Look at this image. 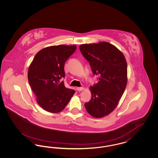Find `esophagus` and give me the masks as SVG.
<instances>
[{
	"label": "esophagus",
	"mask_w": 158,
	"mask_h": 158,
	"mask_svg": "<svg viewBox=\"0 0 158 158\" xmlns=\"http://www.w3.org/2000/svg\"><path fill=\"white\" fill-rule=\"evenodd\" d=\"M77 90H78L79 92H81V91L84 90V88L83 87H78V88H77Z\"/></svg>",
	"instance_id": "34e87169"
}]
</instances>
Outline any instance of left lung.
<instances>
[{"mask_svg": "<svg viewBox=\"0 0 158 158\" xmlns=\"http://www.w3.org/2000/svg\"><path fill=\"white\" fill-rule=\"evenodd\" d=\"M79 48L93 73L99 75L98 82L89 88L92 98L85 106L93 117L102 118L116 108L126 89L127 61L122 52L108 42L81 44Z\"/></svg>", "mask_w": 158, "mask_h": 158, "instance_id": "8db88e82", "label": "left lung"}]
</instances>
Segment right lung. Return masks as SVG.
Returning a JSON list of instances; mask_svg holds the SVG:
<instances>
[{
  "instance_id": "1",
  "label": "right lung",
  "mask_w": 158,
  "mask_h": 158,
  "mask_svg": "<svg viewBox=\"0 0 158 158\" xmlns=\"http://www.w3.org/2000/svg\"><path fill=\"white\" fill-rule=\"evenodd\" d=\"M76 45H59L43 48L35 56L28 71V79L38 105L44 110L59 113L75 93L64 86V63L75 52Z\"/></svg>"
}]
</instances>
